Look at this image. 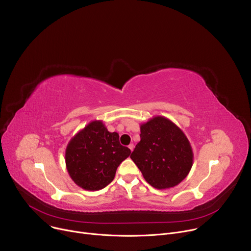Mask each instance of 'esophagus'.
<instances>
[{
	"mask_svg": "<svg viewBox=\"0 0 251 251\" xmlns=\"http://www.w3.org/2000/svg\"><path fill=\"white\" fill-rule=\"evenodd\" d=\"M128 148H129V150H130L131 151H132L134 150V144H133V143H131V144H129V146H128Z\"/></svg>",
	"mask_w": 251,
	"mask_h": 251,
	"instance_id": "34e87169",
	"label": "esophagus"
}]
</instances>
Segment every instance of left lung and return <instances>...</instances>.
<instances>
[{"label":"left lung","mask_w":251,"mask_h":251,"mask_svg":"<svg viewBox=\"0 0 251 251\" xmlns=\"http://www.w3.org/2000/svg\"><path fill=\"white\" fill-rule=\"evenodd\" d=\"M131 159L156 189L175 187L193 165V151L183 131L168 118L155 116L140 125V141Z\"/></svg>","instance_id":"8db88e82"}]
</instances>
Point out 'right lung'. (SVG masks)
<instances>
[{
  "mask_svg": "<svg viewBox=\"0 0 251 251\" xmlns=\"http://www.w3.org/2000/svg\"><path fill=\"white\" fill-rule=\"evenodd\" d=\"M117 132H109L102 121L88 123L69 141L65 151L66 168L76 185L96 191L114 180L117 168L130 155Z\"/></svg>",
  "mask_w": 251,
  "mask_h": 251,
  "instance_id": "obj_1",
  "label": "right lung"
}]
</instances>
